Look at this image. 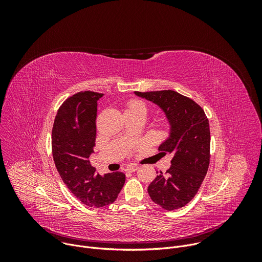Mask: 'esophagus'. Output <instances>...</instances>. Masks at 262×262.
<instances>
[{"label":"esophagus","mask_w":262,"mask_h":262,"mask_svg":"<svg viewBox=\"0 0 262 262\" xmlns=\"http://www.w3.org/2000/svg\"><path fill=\"white\" fill-rule=\"evenodd\" d=\"M138 169H139V166H137V165H128L126 167V171H129V172H135Z\"/></svg>","instance_id":"esophagus-1"}]
</instances>
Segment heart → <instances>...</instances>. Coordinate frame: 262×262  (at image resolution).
Segmentation results:
<instances>
[{"label":"heart","mask_w":262,"mask_h":262,"mask_svg":"<svg viewBox=\"0 0 262 262\" xmlns=\"http://www.w3.org/2000/svg\"><path fill=\"white\" fill-rule=\"evenodd\" d=\"M138 110H144V111H146V106H145L144 102L135 99V100H130V101L127 103L125 111H138Z\"/></svg>","instance_id":"1"}]
</instances>
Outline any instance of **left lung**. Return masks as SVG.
Instances as JSON below:
<instances>
[{
    "instance_id": "8db88e82",
    "label": "left lung",
    "mask_w": 262,
    "mask_h": 262,
    "mask_svg": "<svg viewBox=\"0 0 262 262\" xmlns=\"http://www.w3.org/2000/svg\"><path fill=\"white\" fill-rule=\"evenodd\" d=\"M135 94L159 105L170 126L169 137L159 149L164 155H173L171 167L149 184L148 194L164 209L183 207L195 197L208 170V119L198 103L176 91H136Z\"/></svg>"
}]
</instances>
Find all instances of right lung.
<instances>
[{"mask_svg":"<svg viewBox=\"0 0 262 262\" xmlns=\"http://www.w3.org/2000/svg\"><path fill=\"white\" fill-rule=\"evenodd\" d=\"M102 95L84 91L67 98L57 112L52 133L53 158L63 182L90 207L113 203L125 182L122 172L101 176L89 161L96 139L97 100Z\"/></svg>","mask_w":262,"mask_h":262,"instance_id":"add662e5","label":"right lung"}]
</instances>
